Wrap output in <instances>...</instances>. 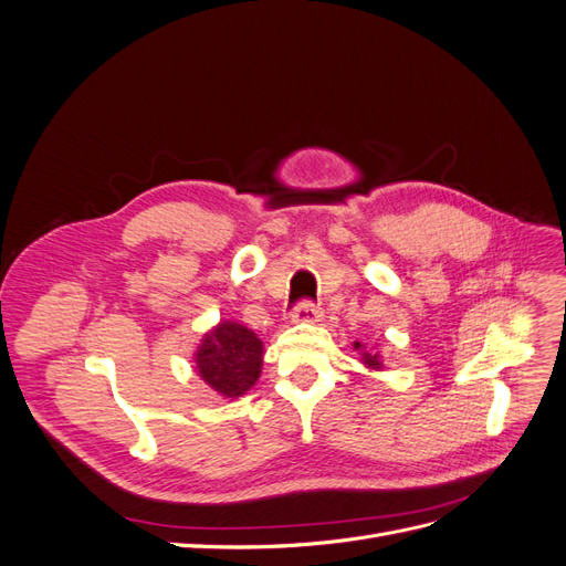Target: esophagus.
Instances as JSON below:
<instances>
[{
    "label": "esophagus",
    "mask_w": 566,
    "mask_h": 566,
    "mask_svg": "<svg viewBox=\"0 0 566 566\" xmlns=\"http://www.w3.org/2000/svg\"><path fill=\"white\" fill-rule=\"evenodd\" d=\"M321 314H323V312H321V306H318L316 302L302 300V302L295 304L293 321H295V323H314V321L321 318Z\"/></svg>",
    "instance_id": "34e87169"
}]
</instances>
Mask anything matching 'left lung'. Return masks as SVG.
Instances as JSON below:
<instances>
[{
  "label": "left lung",
  "instance_id": "8db88e82",
  "mask_svg": "<svg viewBox=\"0 0 566 566\" xmlns=\"http://www.w3.org/2000/svg\"><path fill=\"white\" fill-rule=\"evenodd\" d=\"M358 347V345H356ZM364 364L370 366V368H380V361H378V354H368L364 352Z\"/></svg>",
  "mask_w": 566,
  "mask_h": 566
}]
</instances>
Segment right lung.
Segmentation results:
<instances>
[{
  "mask_svg": "<svg viewBox=\"0 0 566 566\" xmlns=\"http://www.w3.org/2000/svg\"><path fill=\"white\" fill-rule=\"evenodd\" d=\"M262 349V339L245 325L219 323L198 347L200 378L224 397H241L260 378Z\"/></svg>",
  "mask_w": 566,
  "mask_h": 566,
  "instance_id": "right-lung-1",
  "label": "right lung"
}]
</instances>
